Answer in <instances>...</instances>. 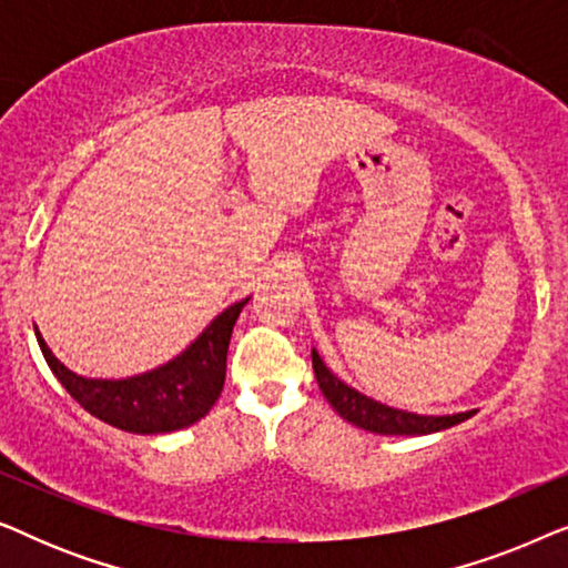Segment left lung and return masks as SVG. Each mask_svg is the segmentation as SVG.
Instances as JSON below:
<instances>
[{
  "instance_id": "1",
  "label": "left lung",
  "mask_w": 568,
  "mask_h": 568,
  "mask_svg": "<svg viewBox=\"0 0 568 568\" xmlns=\"http://www.w3.org/2000/svg\"><path fill=\"white\" fill-rule=\"evenodd\" d=\"M313 369L317 377V385L325 395V400L338 410L341 418H346L348 424L359 426V429L377 432V434H432L449 429V426L465 422L476 410H465V414L453 416H416L408 410H398L383 403L367 398V395L356 393L354 387L341 383L336 375H331V369L325 367L317 352H313Z\"/></svg>"
}]
</instances>
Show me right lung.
<instances>
[{
  "label": "right lung",
  "instance_id": "obj_1",
  "mask_svg": "<svg viewBox=\"0 0 568 568\" xmlns=\"http://www.w3.org/2000/svg\"><path fill=\"white\" fill-rule=\"evenodd\" d=\"M235 302L173 362L126 379H88L69 372L36 333L41 352L67 393L100 422L134 434H162L196 424L220 398L227 375V346L240 310Z\"/></svg>",
  "mask_w": 568,
  "mask_h": 568
}]
</instances>
